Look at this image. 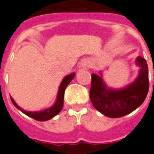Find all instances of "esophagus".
Masks as SVG:
<instances>
[{"label":"esophagus","instance_id":"obj_1","mask_svg":"<svg viewBox=\"0 0 154 154\" xmlns=\"http://www.w3.org/2000/svg\"><path fill=\"white\" fill-rule=\"evenodd\" d=\"M83 66H88V62H84V63H83Z\"/></svg>","mask_w":154,"mask_h":154}]
</instances>
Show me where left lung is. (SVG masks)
<instances>
[{"label": "left lung", "mask_w": 154, "mask_h": 154, "mask_svg": "<svg viewBox=\"0 0 154 154\" xmlns=\"http://www.w3.org/2000/svg\"><path fill=\"white\" fill-rule=\"evenodd\" d=\"M136 64L140 67L133 83L122 89L107 88L101 78L92 74L90 99L98 111L109 118H120L134 111L145 100L149 92V70L146 60L138 57Z\"/></svg>", "instance_id": "8db88e82"}]
</instances>
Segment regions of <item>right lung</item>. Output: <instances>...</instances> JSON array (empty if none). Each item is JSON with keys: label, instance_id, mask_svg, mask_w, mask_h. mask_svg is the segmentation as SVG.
Wrapping results in <instances>:
<instances>
[{"label": "right lung", "instance_id": "obj_1", "mask_svg": "<svg viewBox=\"0 0 154 154\" xmlns=\"http://www.w3.org/2000/svg\"><path fill=\"white\" fill-rule=\"evenodd\" d=\"M75 73H72L69 75H66L63 79H62V83L60 84L59 89H58V93H57V99L55 103L53 105V106H51L49 108L46 109H44V110H41V111H26L24 110L23 109H22L21 107L16 104V102L11 97H10V99H11V101L12 103L14 104V106H15L16 108L18 109L20 111H22L23 114H25L27 116L31 117L34 119L37 120V121H47V120L51 119L52 118H54V116H56L57 114L60 113V111L62 110V107H63V100H64V92L66 88V87L70 82L73 79V78L75 77Z\"/></svg>", "mask_w": 154, "mask_h": 154}]
</instances>
